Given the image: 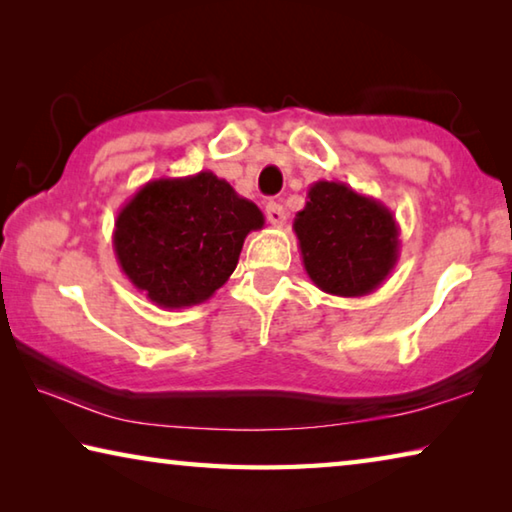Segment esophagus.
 <instances>
[{
  "instance_id": "obj_1",
  "label": "esophagus",
  "mask_w": 512,
  "mask_h": 512,
  "mask_svg": "<svg viewBox=\"0 0 512 512\" xmlns=\"http://www.w3.org/2000/svg\"><path fill=\"white\" fill-rule=\"evenodd\" d=\"M266 219L271 221L273 225H282L284 221H287V212H284V207L280 203H266Z\"/></svg>"
}]
</instances>
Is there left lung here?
Returning a JSON list of instances; mask_svg holds the SVG:
<instances>
[{"instance_id": "left-lung-1", "label": "left lung", "mask_w": 512, "mask_h": 512, "mask_svg": "<svg viewBox=\"0 0 512 512\" xmlns=\"http://www.w3.org/2000/svg\"><path fill=\"white\" fill-rule=\"evenodd\" d=\"M293 232L311 282L332 296H368L386 282L400 257L393 212L336 180L309 187Z\"/></svg>"}]
</instances>
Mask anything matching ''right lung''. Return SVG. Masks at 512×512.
<instances>
[{
	"label": "right lung",
	"instance_id": "right-lung-1",
	"mask_svg": "<svg viewBox=\"0 0 512 512\" xmlns=\"http://www.w3.org/2000/svg\"><path fill=\"white\" fill-rule=\"evenodd\" d=\"M262 228L253 201L201 171L137 189L117 214L112 246L121 271L153 305L185 309L228 282L248 232Z\"/></svg>",
	"mask_w": 512,
	"mask_h": 512
}]
</instances>
